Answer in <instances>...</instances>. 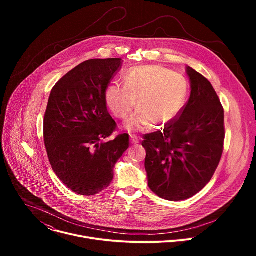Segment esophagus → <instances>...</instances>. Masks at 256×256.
<instances>
[{
  "mask_svg": "<svg viewBox=\"0 0 256 256\" xmlns=\"http://www.w3.org/2000/svg\"><path fill=\"white\" fill-rule=\"evenodd\" d=\"M130 142L132 144H138V138L136 134H130Z\"/></svg>",
  "mask_w": 256,
  "mask_h": 256,
  "instance_id": "esophagus-1",
  "label": "esophagus"
}]
</instances>
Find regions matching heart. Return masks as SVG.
Masks as SVG:
<instances>
[{"label":"heart","mask_w":256,"mask_h":256,"mask_svg":"<svg viewBox=\"0 0 256 256\" xmlns=\"http://www.w3.org/2000/svg\"><path fill=\"white\" fill-rule=\"evenodd\" d=\"M124 84L110 83L104 91L105 105L118 118H126L136 106L134 116L126 122L130 132L153 124L165 126L184 112L188 98V83L177 72L161 66H140L128 70Z\"/></svg>","instance_id":"1"}]
</instances>
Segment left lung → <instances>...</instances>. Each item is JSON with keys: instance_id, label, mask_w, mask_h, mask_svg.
<instances>
[{"instance_id": "obj_1", "label": "left lung", "mask_w": 256, "mask_h": 256, "mask_svg": "<svg viewBox=\"0 0 256 256\" xmlns=\"http://www.w3.org/2000/svg\"><path fill=\"white\" fill-rule=\"evenodd\" d=\"M190 97L179 118L144 136L148 186L158 196L178 202L200 192L223 154L224 109L212 84L186 66Z\"/></svg>"}]
</instances>
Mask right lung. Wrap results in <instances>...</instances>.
Wrapping results in <instances>:
<instances>
[{
  "label": "right lung",
  "mask_w": 256,
  "mask_h": 256,
  "mask_svg": "<svg viewBox=\"0 0 256 256\" xmlns=\"http://www.w3.org/2000/svg\"><path fill=\"white\" fill-rule=\"evenodd\" d=\"M122 58H94L70 70L52 88L44 120V138L52 170L81 196L109 186L114 167L128 148V134L104 140L116 128L104 91L122 68Z\"/></svg>",
  "instance_id": "1"
}]
</instances>
